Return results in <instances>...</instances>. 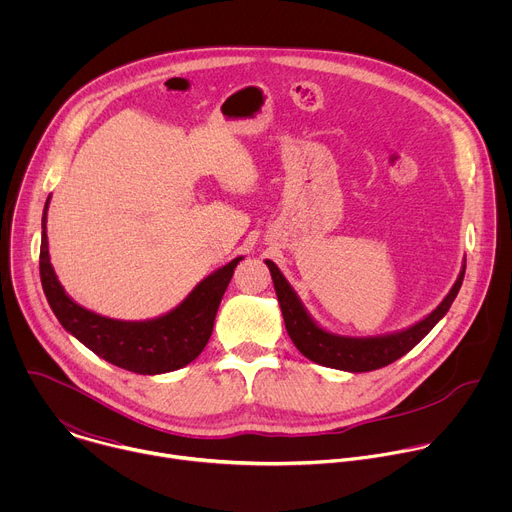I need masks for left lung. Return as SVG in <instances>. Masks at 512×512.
<instances>
[{"mask_svg": "<svg viewBox=\"0 0 512 512\" xmlns=\"http://www.w3.org/2000/svg\"><path fill=\"white\" fill-rule=\"evenodd\" d=\"M265 265L269 267L277 302L281 308V316L285 322V330L291 342H294L296 348L312 362L322 364V367L346 371V373L377 371L395 362L403 354H407L415 344H419L429 334V330L437 322L448 314L452 302L456 300L458 291L462 287L464 273H466V261H464L460 275L452 285V289L448 291V296L423 320L403 330H395L379 336H342L322 328L310 316L300 296L296 294V289L289 285V281L283 277V273L273 261L265 259Z\"/></svg>", "mask_w": 512, "mask_h": 512, "instance_id": "obj_1", "label": "left lung"}]
</instances>
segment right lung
Returning <instances> with one entry per match:
<instances>
[{
  "instance_id": "add662e5",
  "label": "right lung",
  "mask_w": 512,
  "mask_h": 512,
  "mask_svg": "<svg viewBox=\"0 0 512 512\" xmlns=\"http://www.w3.org/2000/svg\"><path fill=\"white\" fill-rule=\"evenodd\" d=\"M48 204L50 196L42 212L40 279L46 300L62 328L103 360L137 375L172 373L190 364L204 350L212 334L216 310L243 257L206 275L164 316L139 322L107 318L77 304L60 285L48 253Z\"/></svg>"
}]
</instances>
